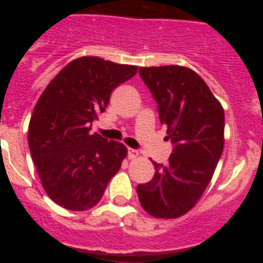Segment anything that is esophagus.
Segmentation results:
<instances>
[{"label": "esophagus", "instance_id": "esophagus-1", "mask_svg": "<svg viewBox=\"0 0 263 263\" xmlns=\"http://www.w3.org/2000/svg\"><path fill=\"white\" fill-rule=\"evenodd\" d=\"M136 157H138V152H137L136 148H127V158L133 159Z\"/></svg>", "mask_w": 263, "mask_h": 263}]
</instances>
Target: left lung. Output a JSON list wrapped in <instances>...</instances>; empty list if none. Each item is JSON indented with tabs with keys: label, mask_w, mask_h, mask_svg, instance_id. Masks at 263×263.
<instances>
[{
	"label": "left lung",
	"mask_w": 263,
	"mask_h": 263,
	"mask_svg": "<svg viewBox=\"0 0 263 263\" xmlns=\"http://www.w3.org/2000/svg\"><path fill=\"white\" fill-rule=\"evenodd\" d=\"M139 76L158 104L160 124L173 143L168 163L154 164V178L137 185L148 215H184L210 184L224 148V109L205 81L180 66L142 67Z\"/></svg>",
	"instance_id": "obj_1"
}]
</instances>
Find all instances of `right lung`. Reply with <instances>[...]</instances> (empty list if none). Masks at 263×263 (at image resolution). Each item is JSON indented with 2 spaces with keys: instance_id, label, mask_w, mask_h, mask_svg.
Here are the masks:
<instances>
[{
  "instance_id": "add662e5",
  "label": "right lung",
  "mask_w": 263,
  "mask_h": 263,
  "mask_svg": "<svg viewBox=\"0 0 263 263\" xmlns=\"http://www.w3.org/2000/svg\"><path fill=\"white\" fill-rule=\"evenodd\" d=\"M137 69L101 58H79L39 97L29 125L30 153L46 194L63 208L90 210L120 170L126 147L90 130L113 89Z\"/></svg>"
}]
</instances>
